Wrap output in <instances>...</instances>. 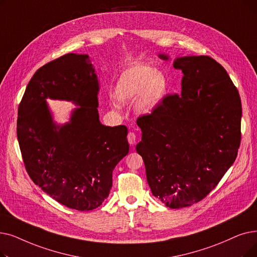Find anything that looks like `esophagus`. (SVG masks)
I'll return each mask as SVG.
<instances>
[{
	"instance_id": "34e87169",
	"label": "esophagus",
	"mask_w": 257,
	"mask_h": 257,
	"mask_svg": "<svg viewBox=\"0 0 257 257\" xmlns=\"http://www.w3.org/2000/svg\"><path fill=\"white\" fill-rule=\"evenodd\" d=\"M127 140H128V142H129V144H130V145H133V144H135V143H136V141H137L136 133L129 132V133H128V136H127Z\"/></svg>"
}]
</instances>
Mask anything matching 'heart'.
<instances>
[{
    "instance_id": "heart-1",
    "label": "heart",
    "mask_w": 257,
    "mask_h": 257,
    "mask_svg": "<svg viewBox=\"0 0 257 257\" xmlns=\"http://www.w3.org/2000/svg\"><path fill=\"white\" fill-rule=\"evenodd\" d=\"M167 91L165 75L152 66L140 64L122 71L112 90L118 103H128L136 97L135 107L142 113H148L158 107Z\"/></svg>"
}]
</instances>
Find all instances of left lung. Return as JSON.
<instances>
[{"label": "left lung", "mask_w": 257, "mask_h": 257, "mask_svg": "<svg viewBox=\"0 0 257 257\" xmlns=\"http://www.w3.org/2000/svg\"><path fill=\"white\" fill-rule=\"evenodd\" d=\"M173 66L184 73L182 93L167 94L138 118L143 133L137 151L154 197L180 209L204 199L235 161L241 103L229 74L212 58H178Z\"/></svg>", "instance_id": "obj_1"}]
</instances>
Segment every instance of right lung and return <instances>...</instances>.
<instances>
[{
	"label": "right lung",
	"instance_id": "1",
	"mask_svg": "<svg viewBox=\"0 0 257 257\" xmlns=\"http://www.w3.org/2000/svg\"><path fill=\"white\" fill-rule=\"evenodd\" d=\"M99 83L87 54L67 53L32 75L18 110L17 135L32 182L60 204L79 211L102 205L112 187V171L128 154V129L98 119ZM46 98L80 107L69 123L55 125Z\"/></svg>",
	"mask_w": 257,
	"mask_h": 257
}]
</instances>
